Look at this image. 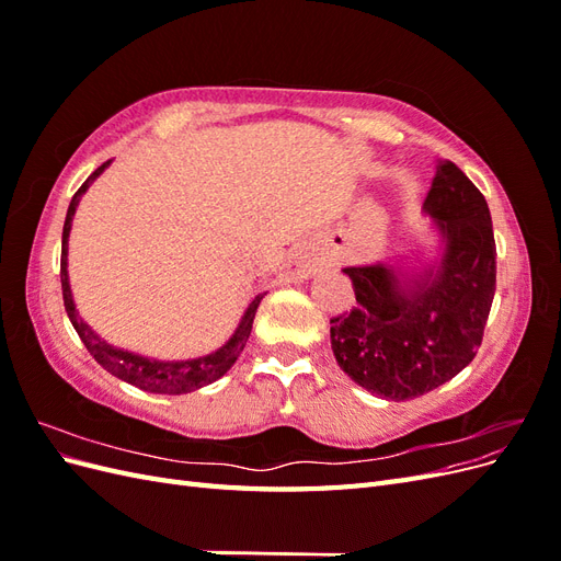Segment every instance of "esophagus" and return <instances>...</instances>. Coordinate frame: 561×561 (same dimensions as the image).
<instances>
[{"label": "esophagus", "instance_id": "esophagus-1", "mask_svg": "<svg viewBox=\"0 0 561 561\" xmlns=\"http://www.w3.org/2000/svg\"><path fill=\"white\" fill-rule=\"evenodd\" d=\"M322 257L318 254V250L311 243H301L299 248H295L280 268V280L283 283H297V280H307L311 278L316 271L320 268Z\"/></svg>", "mask_w": 561, "mask_h": 561}]
</instances>
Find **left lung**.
I'll use <instances>...</instances> for the list:
<instances>
[{
	"label": "left lung",
	"instance_id": "8db88e82",
	"mask_svg": "<svg viewBox=\"0 0 561 561\" xmlns=\"http://www.w3.org/2000/svg\"><path fill=\"white\" fill-rule=\"evenodd\" d=\"M423 213L437 233V257L342 268L355 307L330 320L339 367L396 402L428 393L472 363L496 293L489 206L456 163L437 161Z\"/></svg>",
	"mask_w": 561,
	"mask_h": 561
}]
</instances>
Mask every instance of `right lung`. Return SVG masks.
Returning a JSON list of instances; mask_svg holds the SVG:
<instances>
[{"mask_svg":"<svg viewBox=\"0 0 561 561\" xmlns=\"http://www.w3.org/2000/svg\"><path fill=\"white\" fill-rule=\"evenodd\" d=\"M112 161H105L98 171L79 186V192L72 196L70 208H67L65 217V227H62V254H60V283H62V301H65V311L70 316V322L75 325L79 339L83 346L89 348V353L95 358V363L107 369L112 377L122 379L135 388L147 390V393H159V396H182V393H192V390H198L203 386H208L217 381L219 377H225L227 371L233 367V363L239 360L241 351L248 344V336L252 330V320L254 313H257L260 301L264 299L266 293L257 295L250 307L245 309L239 328L233 330V334L227 339V342L219 346L217 351L201 355V358L192 360H157V358H147V355L140 353H130L124 348H116L107 344L105 339H100L98 332L91 330V325L83 320L75 307V297H72V287H70V274H67V241H70V229H72V219L77 213V206L81 196L87 194L89 186L98 175L105 173V168Z\"/></svg>","mask_w":561,"mask_h":561,"instance_id":"right-lung-1","label":"right lung"}]
</instances>
